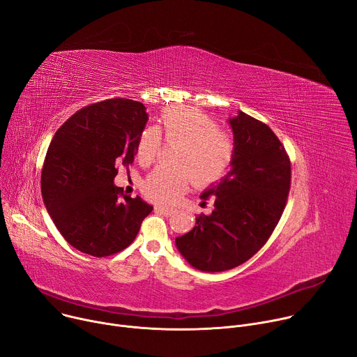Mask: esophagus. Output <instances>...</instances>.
<instances>
[{
    "mask_svg": "<svg viewBox=\"0 0 357 357\" xmlns=\"http://www.w3.org/2000/svg\"><path fill=\"white\" fill-rule=\"evenodd\" d=\"M155 211H156L158 213L165 215V216H171V215L174 213V209H169V208H167V206H156Z\"/></svg>",
    "mask_w": 357,
    "mask_h": 357,
    "instance_id": "1",
    "label": "esophagus"
}]
</instances>
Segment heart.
<instances>
[{"mask_svg": "<svg viewBox=\"0 0 357 357\" xmlns=\"http://www.w3.org/2000/svg\"><path fill=\"white\" fill-rule=\"evenodd\" d=\"M160 128L168 142L179 144L178 168H156L144 183L145 195L158 204H174L195 181L208 185L228 171L234 158V139L218 123L197 108L172 107L160 114ZM160 148L156 128H146L139 135L137 156L141 164H151Z\"/></svg>", "mask_w": 357, "mask_h": 357, "instance_id": "obj_1", "label": "heart"}]
</instances>
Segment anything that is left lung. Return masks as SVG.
<instances>
[{"mask_svg": "<svg viewBox=\"0 0 357 357\" xmlns=\"http://www.w3.org/2000/svg\"><path fill=\"white\" fill-rule=\"evenodd\" d=\"M228 123L235 145L229 172L201 193L212 197L213 211L175 239L185 261L209 273L245 264L266 243L290 188V160L272 129L242 111Z\"/></svg>", "mask_w": 357, "mask_h": 357, "instance_id": "8db88e82", "label": "left lung"}]
</instances>
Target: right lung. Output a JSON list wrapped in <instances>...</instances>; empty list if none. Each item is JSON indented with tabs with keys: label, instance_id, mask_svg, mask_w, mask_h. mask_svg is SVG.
Here are the masks:
<instances>
[{
	"label": "right lung",
	"instance_id": "obj_1",
	"mask_svg": "<svg viewBox=\"0 0 357 357\" xmlns=\"http://www.w3.org/2000/svg\"><path fill=\"white\" fill-rule=\"evenodd\" d=\"M148 119L141 102L108 100L78 111L55 132L41 193L56 229L79 252L96 257L121 252L152 212V205L122 195L114 183L116 168L134 162Z\"/></svg>",
	"mask_w": 357,
	"mask_h": 357
}]
</instances>
